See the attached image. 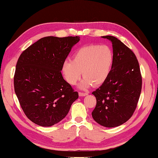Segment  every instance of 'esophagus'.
Masks as SVG:
<instances>
[{
    "label": "esophagus",
    "mask_w": 158,
    "mask_h": 158,
    "mask_svg": "<svg viewBox=\"0 0 158 158\" xmlns=\"http://www.w3.org/2000/svg\"><path fill=\"white\" fill-rule=\"evenodd\" d=\"M88 94L87 93H83V92H79V95L80 97H84V96H86Z\"/></svg>",
    "instance_id": "esophagus-1"
}]
</instances>
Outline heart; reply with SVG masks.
<instances>
[{
  "label": "heart",
  "instance_id": "obj_1",
  "mask_svg": "<svg viewBox=\"0 0 158 158\" xmlns=\"http://www.w3.org/2000/svg\"><path fill=\"white\" fill-rule=\"evenodd\" d=\"M114 64L113 50L108 45L90 44L75 52L73 61L65 60L61 71L65 79L71 85H75L84 76L79 85L81 89L91 85L98 86L104 84L111 73Z\"/></svg>",
  "mask_w": 158,
  "mask_h": 158
}]
</instances>
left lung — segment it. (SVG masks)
Here are the masks:
<instances>
[{"label":"left lung","mask_w":158,"mask_h":158,"mask_svg":"<svg viewBox=\"0 0 158 158\" xmlns=\"http://www.w3.org/2000/svg\"><path fill=\"white\" fill-rule=\"evenodd\" d=\"M112 42L114 64L108 79L95 91L97 104L92 116L103 127L124 124L133 115L142 90V75L136 56L113 36H104Z\"/></svg>","instance_id":"left-lung-1"}]
</instances>
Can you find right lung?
<instances>
[{"mask_svg": "<svg viewBox=\"0 0 158 158\" xmlns=\"http://www.w3.org/2000/svg\"><path fill=\"white\" fill-rule=\"evenodd\" d=\"M79 36L44 37L23 52L14 77V91L25 115L51 127L67 115L79 94L63 78V63Z\"/></svg>", "mask_w": 158, "mask_h": 158, "instance_id": "add662e5", "label": "right lung"}]
</instances>
